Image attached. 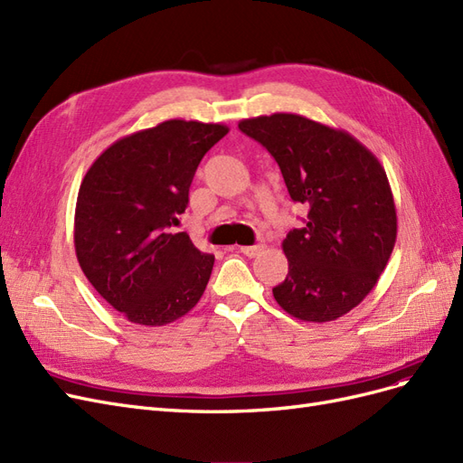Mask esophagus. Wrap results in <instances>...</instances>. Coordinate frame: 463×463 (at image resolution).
Returning a JSON list of instances; mask_svg holds the SVG:
<instances>
[{
    "instance_id": "1",
    "label": "esophagus",
    "mask_w": 463,
    "mask_h": 463,
    "mask_svg": "<svg viewBox=\"0 0 463 463\" xmlns=\"http://www.w3.org/2000/svg\"><path fill=\"white\" fill-rule=\"evenodd\" d=\"M240 250L243 255L247 257H259L262 250H264V245L262 243H257V245H245V247H240Z\"/></svg>"
}]
</instances>
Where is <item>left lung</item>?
<instances>
[{"mask_svg":"<svg viewBox=\"0 0 463 463\" xmlns=\"http://www.w3.org/2000/svg\"><path fill=\"white\" fill-rule=\"evenodd\" d=\"M240 129L272 154L291 201L307 206L303 228L282 243L289 270L274 299L307 322L344 317L369 296L396 243L384 167L355 137L298 114L241 119Z\"/></svg>","mask_w":463,"mask_h":463,"instance_id":"obj_1","label":"left lung"}]
</instances>
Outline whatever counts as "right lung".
<instances>
[{
  "label": "right lung",
  "instance_id": "obj_1",
  "mask_svg": "<svg viewBox=\"0 0 463 463\" xmlns=\"http://www.w3.org/2000/svg\"><path fill=\"white\" fill-rule=\"evenodd\" d=\"M226 125L170 119L119 138L94 160L75 208L82 272L125 318L164 326L203 298L214 257L172 233L204 154Z\"/></svg>",
  "mask_w": 463,
  "mask_h": 463
}]
</instances>
